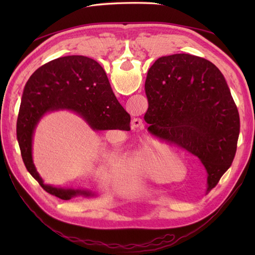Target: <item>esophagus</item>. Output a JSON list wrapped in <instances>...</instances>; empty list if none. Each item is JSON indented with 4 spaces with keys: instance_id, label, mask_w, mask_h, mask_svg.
Instances as JSON below:
<instances>
[{
    "instance_id": "esophagus-1",
    "label": "esophagus",
    "mask_w": 255,
    "mask_h": 255,
    "mask_svg": "<svg viewBox=\"0 0 255 255\" xmlns=\"http://www.w3.org/2000/svg\"><path fill=\"white\" fill-rule=\"evenodd\" d=\"M142 126V120L140 118H133L130 121V127L132 128H139Z\"/></svg>"
}]
</instances>
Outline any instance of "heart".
I'll use <instances>...</instances> for the list:
<instances>
[{"mask_svg": "<svg viewBox=\"0 0 255 255\" xmlns=\"http://www.w3.org/2000/svg\"><path fill=\"white\" fill-rule=\"evenodd\" d=\"M161 149L158 143H150L132 152L128 157V167L130 170L148 176L153 180L160 177Z\"/></svg>", "mask_w": 255, "mask_h": 255, "instance_id": "1", "label": "heart"}]
</instances>
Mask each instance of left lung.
<instances>
[{
    "instance_id": "left-lung-1",
    "label": "left lung",
    "mask_w": 255,
    "mask_h": 255,
    "mask_svg": "<svg viewBox=\"0 0 255 255\" xmlns=\"http://www.w3.org/2000/svg\"><path fill=\"white\" fill-rule=\"evenodd\" d=\"M149 130L196 155L213 189L234 159L239 114L219 69L190 54L159 57L145 80Z\"/></svg>"
}]
</instances>
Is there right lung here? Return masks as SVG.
Instances as JSON below:
<instances>
[{"label":"right lung","mask_w":255,"mask_h":255,"mask_svg":"<svg viewBox=\"0 0 255 255\" xmlns=\"http://www.w3.org/2000/svg\"><path fill=\"white\" fill-rule=\"evenodd\" d=\"M74 113L94 130H129L130 116L114 95L104 69L95 59L71 55L53 59L27 81L17 120V138L28 172L49 194L61 200L94 198V191L44 184L33 160V140L38 123L45 115Z\"/></svg>","instance_id":"obj_1"}]
</instances>
